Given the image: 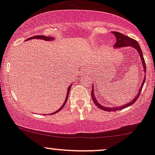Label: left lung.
<instances>
[{
  "label": "left lung",
  "instance_id": "left-lung-1",
  "mask_svg": "<svg viewBox=\"0 0 155 155\" xmlns=\"http://www.w3.org/2000/svg\"><path fill=\"white\" fill-rule=\"evenodd\" d=\"M112 33L114 35V36H115V38H116V43H115V44H114V47L116 48V49L126 47V46H131V47L134 48V49L137 51L139 55L140 56V59H141V61H142V66H143L142 68L143 69L144 72H146V63H145V60L143 58V55L142 50H141L139 44H138L135 40L132 39V38L128 37V36H126V35H124L121 34V33L117 32V31H112ZM145 80H146V73H145V77H144L143 81L142 84H141L140 86L139 91H138L137 94H136V96H134V98L132 100V101L127 103V104H124V105H123V106H114V107H107V106H102V105L98 102V101H97V99H96L95 95H94V84H93L92 90H91V98H92V100H93V102H94V104H95V105L97 106L98 108H100V109H103V110L106 111H117V110H120V109H124V108H126V107H129V106H131V105L134 104V103L138 99V97H139L140 94L141 90H142V89H143V85H144Z\"/></svg>",
  "mask_w": 155,
  "mask_h": 155
}]
</instances>
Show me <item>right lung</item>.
I'll use <instances>...</instances> for the list:
<instances>
[{
	"instance_id": "add662e5",
	"label": "right lung",
	"mask_w": 155,
	"mask_h": 155,
	"mask_svg": "<svg viewBox=\"0 0 155 155\" xmlns=\"http://www.w3.org/2000/svg\"><path fill=\"white\" fill-rule=\"evenodd\" d=\"M31 39H42V40H44V41H52V40L54 39V38H52V37H47V36H44V35H35V36H33V37H31L29 38H28L26 41H29V40H31ZM71 85H69V86L68 87V90H67V94H66V100H65L64 103L63 104L62 106H61V108H60L59 109H58L57 111H54V112L51 113V114H56V113L58 112L59 111H61V109L64 108V106L66 105V101H67L68 100V97H69V91H70V89H71Z\"/></svg>"
}]
</instances>
